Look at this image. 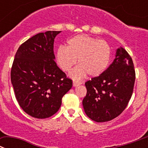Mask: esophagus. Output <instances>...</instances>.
I'll return each instance as SVG.
<instances>
[{"label": "esophagus", "instance_id": "34e87169", "mask_svg": "<svg viewBox=\"0 0 148 148\" xmlns=\"http://www.w3.org/2000/svg\"><path fill=\"white\" fill-rule=\"evenodd\" d=\"M81 84V82H73V86H74V87H77V86H79V85H80Z\"/></svg>", "mask_w": 148, "mask_h": 148}]
</instances>
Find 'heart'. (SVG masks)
<instances>
[{"instance_id": "b5f03b06", "label": "heart", "mask_w": 148, "mask_h": 148, "mask_svg": "<svg viewBox=\"0 0 148 148\" xmlns=\"http://www.w3.org/2000/svg\"><path fill=\"white\" fill-rule=\"evenodd\" d=\"M69 77L79 80L88 74L98 77L106 71L110 59V47L105 40L86 34H79L67 41V48L60 46L56 52V61L64 71H69L77 63Z\"/></svg>"}]
</instances>
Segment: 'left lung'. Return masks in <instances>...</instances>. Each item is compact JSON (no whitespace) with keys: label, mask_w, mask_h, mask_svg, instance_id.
Returning a JSON list of instances; mask_svg holds the SVG:
<instances>
[{"label":"left lung","mask_w":148,"mask_h":148,"mask_svg":"<svg viewBox=\"0 0 148 148\" xmlns=\"http://www.w3.org/2000/svg\"><path fill=\"white\" fill-rule=\"evenodd\" d=\"M133 60L122 47L115 59L99 77L85 83L87 94L82 100L86 115L97 122L112 120L127 107L135 82Z\"/></svg>","instance_id":"8db88e82"}]
</instances>
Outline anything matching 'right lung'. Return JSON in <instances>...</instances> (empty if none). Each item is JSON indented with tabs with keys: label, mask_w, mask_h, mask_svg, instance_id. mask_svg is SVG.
<instances>
[{
	"label": "right lung",
	"mask_w": 148,
	"mask_h": 148,
	"mask_svg": "<svg viewBox=\"0 0 148 148\" xmlns=\"http://www.w3.org/2000/svg\"><path fill=\"white\" fill-rule=\"evenodd\" d=\"M61 31H47L33 36L16 52L11 82L20 106L26 114L45 119L58 112L62 97L72 87L54 62V38Z\"/></svg>",
	"instance_id": "1"
}]
</instances>
